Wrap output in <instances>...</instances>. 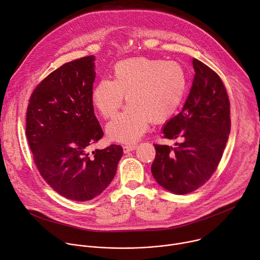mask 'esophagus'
Here are the masks:
<instances>
[{
  "instance_id": "34e87169",
  "label": "esophagus",
  "mask_w": 260,
  "mask_h": 260,
  "mask_svg": "<svg viewBox=\"0 0 260 260\" xmlns=\"http://www.w3.org/2000/svg\"><path fill=\"white\" fill-rule=\"evenodd\" d=\"M123 152L128 153L131 151H134L137 148V144H129V145H124L123 147Z\"/></svg>"
}]
</instances>
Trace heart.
Segmentation results:
<instances>
[{"mask_svg": "<svg viewBox=\"0 0 260 260\" xmlns=\"http://www.w3.org/2000/svg\"><path fill=\"white\" fill-rule=\"evenodd\" d=\"M187 90V74L177 61L135 57L118 62L113 80L103 78L92 92V103L105 118L113 117L123 104L128 105L106 127L111 140L137 141L149 121L165 122L179 109Z\"/></svg>", "mask_w": 260, "mask_h": 260, "instance_id": "1", "label": "heart"}]
</instances>
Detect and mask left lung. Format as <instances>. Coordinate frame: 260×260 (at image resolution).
Returning <instances> with one entry per match:
<instances>
[{"mask_svg":"<svg viewBox=\"0 0 260 260\" xmlns=\"http://www.w3.org/2000/svg\"><path fill=\"white\" fill-rule=\"evenodd\" d=\"M190 94L183 110L162 128V138L180 140L177 147L154 144L151 171L169 192L191 193L216 170L231 131L230 100L218 74L198 59Z\"/></svg>","mask_w":260,"mask_h":260,"instance_id":"8db88e82","label":"left lung"}]
</instances>
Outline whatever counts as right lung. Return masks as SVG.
<instances>
[{"label": "right lung", "instance_id": "obj_1", "mask_svg": "<svg viewBox=\"0 0 260 260\" xmlns=\"http://www.w3.org/2000/svg\"><path fill=\"white\" fill-rule=\"evenodd\" d=\"M95 57L67 62L34 90L26 111L25 134L42 178L61 196L86 201L113 180L122 147L90 152L104 133L94 113Z\"/></svg>", "mask_w": 260, "mask_h": 260}]
</instances>
